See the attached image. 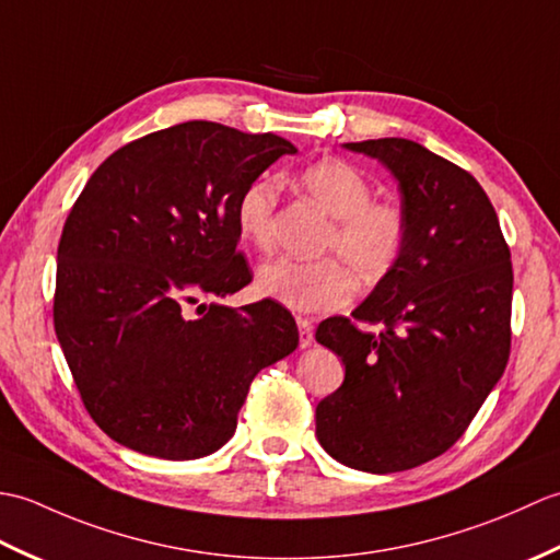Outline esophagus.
I'll return each instance as SVG.
<instances>
[{"label":"esophagus","mask_w":560,"mask_h":560,"mask_svg":"<svg viewBox=\"0 0 560 560\" xmlns=\"http://www.w3.org/2000/svg\"><path fill=\"white\" fill-rule=\"evenodd\" d=\"M299 335H301V349H307L315 341V331H313V323L307 317H299Z\"/></svg>","instance_id":"1"}]
</instances>
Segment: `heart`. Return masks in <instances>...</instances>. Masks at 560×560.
I'll list each match as a JSON object with an SVG mask.
<instances>
[{
	"label": "heart",
	"instance_id": "1",
	"mask_svg": "<svg viewBox=\"0 0 560 560\" xmlns=\"http://www.w3.org/2000/svg\"><path fill=\"white\" fill-rule=\"evenodd\" d=\"M299 185L331 217L319 249L335 255L311 261L271 259L257 273L259 291L299 313L337 311L353 295L351 268L363 281L375 283L399 265L409 241V219L397 201L371 199L368 177L343 159L305 165ZM279 185L271 177H257L237 195V235L259 253L273 245Z\"/></svg>",
	"mask_w": 560,
	"mask_h": 560
}]
</instances>
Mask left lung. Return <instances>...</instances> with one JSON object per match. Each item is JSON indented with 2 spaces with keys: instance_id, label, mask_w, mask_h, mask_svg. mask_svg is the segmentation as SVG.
Segmentation results:
<instances>
[{
  "instance_id": "8db88e82",
  "label": "left lung",
  "mask_w": 560,
  "mask_h": 560,
  "mask_svg": "<svg viewBox=\"0 0 560 560\" xmlns=\"http://www.w3.org/2000/svg\"><path fill=\"white\" fill-rule=\"evenodd\" d=\"M343 147L397 177L409 241L351 317L315 331L347 368L317 404L315 433L347 467L392 474L455 445L503 375L513 265L491 199L459 165L397 137Z\"/></svg>"
}]
</instances>
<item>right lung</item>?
Instances as JSON below:
<instances>
[{"label": "right lung", "mask_w": 560, "mask_h": 560, "mask_svg": "<svg viewBox=\"0 0 560 560\" xmlns=\"http://www.w3.org/2000/svg\"><path fill=\"white\" fill-rule=\"evenodd\" d=\"M287 153L295 147L277 135L192 120L129 141L81 189L59 237L52 317L83 407L120 445L211 455L255 375L299 347L293 315L269 299L199 303L253 281L235 201Z\"/></svg>", "instance_id": "1"}]
</instances>
